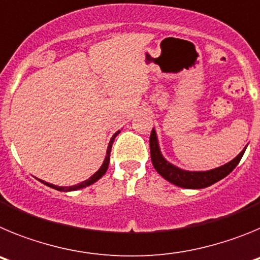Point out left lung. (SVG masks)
<instances>
[{
    "mask_svg": "<svg viewBox=\"0 0 260 260\" xmlns=\"http://www.w3.org/2000/svg\"><path fill=\"white\" fill-rule=\"evenodd\" d=\"M150 150L153 168L157 171V173L160 176L164 177L165 180L169 181V182L176 186L185 187V189H203V187H208V186L213 185L215 182H217V181L222 180L224 177L228 176L234 168L238 165L240 160L242 158L243 153H245L246 147L232 161L206 172L183 171V169H180V168L174 167L173 164L167 161L164 156L161 155V152H160V147H158L155 128H152V133H151L150 137Z\"/></svg>",
    "mask_w": 260,
    "mask_h": 260,
    "instance_id": "1",
    "label": "left lung"
}]
</instances>
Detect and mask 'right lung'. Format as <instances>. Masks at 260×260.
<instances>
[{
    "label": "right lung",
    "mask_w": 260,
    "mask_h": 260,
    "mask_svg": "<svg viewBox=\"0 0 260 260\" xmlns=\"http://www.w3.org/2000/svg\"><path fill=\"white\" fill-rule=\"evenodd\" d=\"M119 134V132H117L116 134L113 135V137H112V139H110V142H109V144H108V150H107V156H105V158H104V162H103V165L102 167H100V169H99L98 172H96L95 174H93V176H91L88 178V180H86V181H83V182H80V183H78V185H74V186H56V185H52V183H48V182H45V181H41V180H39L40 181V182H43L44 183V185H47V186H49V187H52V189H56V190H58V191H73V190H78V189H83V187H86V186H89V185H92V183H95L96 181L98 180H100V178H102L103 176H104L105 174V172H107V169H108V165H109V158H110V150H112V144H113V142H114V138L117 137V135Z\"/></svg>",
    "instance_id": "add662e5"
}]
</instances>
